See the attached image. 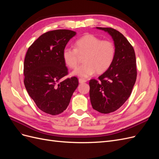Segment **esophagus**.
<instances>
[{
	"label": "esophagus",
	"mask_w": 159,
	"mask_h": 159,
	"mask_svg": "<svg viewBox=\"0 0 159 159\" xmlns=\"http://www.w3.org/2000/svg\"><path fill=\"white\" fill-rule=\"evenodd\" d=\"M86 81H87V80H85V79H83V78H80V79H79V82H80V84L85 83V82H86Z\"/></svg>",
	"instance_id": "34e87169"
}]
</instances>
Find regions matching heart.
<instances>
[{
	"label": "heart",
	"mask_w": 159,
	"mask_h": 159,
	"mask_svg": "<svg viewBox=\"0 0 159 159\" xmlns=\"http://www.w3.org/2000/svg\"><path fill=\"white\" fill-rule=\"evenodd\" d=\"M116 49L114 43L109 40H102L95 35L88 34L77 39L74 48L66 47L61 53L64 64L74 68L79 61V55L82 56L84 64L76 68L71 75L88 78L96 71L103 74L112 65Z\"/></svg>",
	"instance_id": "heart-1"
}]
</instances>
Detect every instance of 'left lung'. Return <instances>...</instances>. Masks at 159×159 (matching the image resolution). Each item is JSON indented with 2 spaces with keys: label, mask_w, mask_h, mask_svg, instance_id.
I'll use <instances>...</instances> for the list:
<instances>
[{
  "label": "left lung",
  "mask_w": 159,
  "mask_h": 159,
  "mask_svg": "<svg viewBox=\"0 0 159 159\" xmlns=\"http://www.w3.org/2000/svg\"><path fill=\"white\" fill-rule=\"evenodd\" d=\"M112 37L116 49L110 68L98 80L89 81V97L93 109L107 114L121 107L131 95L137 79L135 53L121 32L112 28L97 27Z\"/></svg>",
  "instance_id": "left-lung-1"
}]
</instances>
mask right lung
<instances>
[{"instance_id": "right-lung-1", "label": "right lung", "mask_w": 159, "mask_h": 159, "mask_svg": "<svg viewBox=\"0 0 159 159\" xmlns=\"http://www.w3.org/2000/svg\"><path fill=\"white\" fill-rule=\"evenodd\" d=\"M75 34V32L65 29L47 32L26 52L24 84L37 107L48 114L56 115L65 111L78 86L76 77L61 80L68 74L61 53Z\"/></svg>"}]
</instances>
